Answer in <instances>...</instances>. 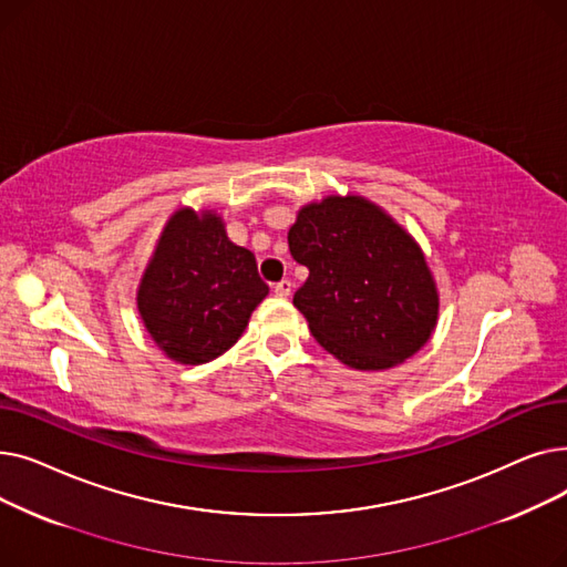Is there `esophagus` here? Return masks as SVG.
I'll return each mask as SVG.
<instances>
[{"label":"esophagus","mask_w":567,"mask_h":567,"mask_svg":"<svg viewBox=\"0 0 567 567\" xmlns=\"http://www.w3.org/2000/svg\"><path fill=\"white\" fill-rule=\"evenodd\" d=\"M291 287L293 285L289 280H280L274 285V291H276V296H280V299H287V296L291 293Z\"/></svg>","instance_id":"34e87169"}]
</instances>
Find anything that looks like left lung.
I'll use <instances>...</instances> for the list:
<instances>
[{"mask_svg":"<svg viewBox=\"0 0 567 567\" xmlns=\"http://www.w3.org/2000/svg\"><path fill=\"white\" fill-rule=\"evenodd\" d=\"M308 266L293 306L315 340L353 370H389L419 351L439 317L423 250L389 214L359 195L303 206L289 234Z\"/></svg>","mask_w":567,"mask_h":567,"instance_id":"obj_1","label":"left lung"}]
</instances>
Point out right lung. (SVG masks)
I'll use <instances>...</instances> for the list:
<instances>
[{
	"label": "right lung",
	"instance_id": "1",
	"mask_svg": "<svg viewBox=\"0 0 567 567\" xmlns=\"http://www.w3.org/2000/svg\"><path fill=\"white\" fill-rule=\"evenodd\" d=\"M266 293L255 255L229 241L218 214L178 208L144 268L137 310L167 359L202 365L241 338Z\"/></svg>",
	"mask_w": 567,
	"mask_h": 567
}]
</instances>
